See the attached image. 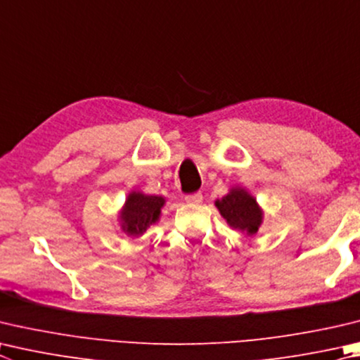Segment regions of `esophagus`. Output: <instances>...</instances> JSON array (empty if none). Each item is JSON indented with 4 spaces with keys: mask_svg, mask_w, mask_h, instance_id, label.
I'll return each mask as SVG.
<instances>
[{
    "mask_svg": "<svg viewBox=\"0 0 360 360\" xmlns=\"http://www.w3.org/2000/svg\"><path fill=\"white\" fill-rule=\"evenodd\" d=\"M184 200L188 202V205H198V202L202 201V195L200 192H195L191 195H186Z\"/></svg>",
    "mask_w": 360,
    "mask_h": 360,
    "instance_id": "34e87169",
    "label": "esophagus"
}]
</instances>
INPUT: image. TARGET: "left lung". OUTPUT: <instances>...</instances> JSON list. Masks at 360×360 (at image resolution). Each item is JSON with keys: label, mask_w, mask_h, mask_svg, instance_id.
I'll return each mask as SVG.
<instances>
[{"label": "left lung", "mask_w": 360, "mask_h": 360, "mask_svg": "<svg viewBox=\"0 0 360 360\" xmlns=\"http://www.w3.org/2000/svg\"><path fill=\"white\" fill-rule=\"evenodd\" d=\"M215 206L233 230H238L250 238L258 233L263 224V209L259 207L257 198L244 187H231L225 197L215 201Z\"/></svg>", "instance_id": "1"}]
</instances>
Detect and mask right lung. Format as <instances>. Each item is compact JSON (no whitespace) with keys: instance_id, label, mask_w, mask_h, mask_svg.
I'll return each instance as SVG.
<instances>
[{"instance_id":"1","label":"right lung","mask_w":360,"mask_h":360,"mask_svg":"<svg viewBox=\"0 0 360 360\" xmlns=\"http://www.w3.org/2000/svg\"><path fill=\"white\" fill-rule=\"evenodd\" d=\"M165 198L159 195H146L140 191H132L126 198L117 220L121 230L127 236L139 238L149 226L158 224Z\"/></svg>"}]
</instances>
